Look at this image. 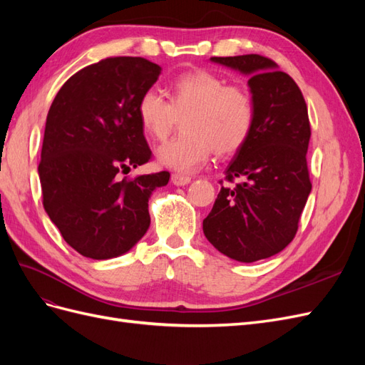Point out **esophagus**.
Wrapping results in <instances>:
<instances>
[{"instance_id": "esophagus-1", "label": "esophagus", "mask_w": 365, "mask_h": 365, "mask_svg": "<svg viewBox=\"0 0 365 365\" xmlns=\"http://www.w3.org/2000/svg\"><path fill=\"white\" fill-rule=\"evenodd\" d=\"M192 181V178L190 176H185V175H181V173H173L172 175V182L175 184V185H187Z\"/></svg>"}]
</instances>
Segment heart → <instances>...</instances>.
<instances>
[{"label": "heart", "instance_id": "obj_1", "mask_svg": "<svg viewBox=\"0 0 365 365\" xmlns=\"http://www.w3.org/2000/svg\"><path fill=\"white\" fill-rule=\"evenodd\" d=\"M170 102L155 90L141 94L137 115L145 134L163 141L181 117L182 132L157 150V160L172 170L192 173L215 152L231 155L248 141L256 103L244 86L225 77L196 70L176 77L169 88Z\"/></svg>", "mask_w": 365, "mask_h": 365}]
</instances>
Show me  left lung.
<instances>
[{
	"label": "left lung",
	"instance_id": "obj_1",
	"mask_svg": "<svg viewBox=\"0 0 365 365\" xmlns=\"http://www.w3.org/2000/svg\"><path fill=\"white\" fill-rule=\"evenodd\" d=\"M210 61L250 76L256 121L225 170L228 182H244L220 187L202 230L227 257L251 263L284 250L298 230L312 189L306 161L307 106L292 77L268 58L244 54Z\"/></svg>",
	"mask_w": 365,
	"mask_h": 365
}]
</instances>
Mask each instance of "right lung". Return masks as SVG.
<instances>
[{
    "instance_id": "right-lung-1",
    "label": "right lung",
    "mask_w": 365,
    "mask_h": 365,
    "mask_svg": "<svg viewBox=\"0 0 365 365\" xmlns=\"http://www.w3.org/2000/svg\"><path fill=\"white\" fill-rule=\"evenodd\" d=\"M161 67L106 58L73 74L54 97L38 168L42 204L63 240L85 257L128 252L150 225L148 202L169 172L121 178L150 160L137 115Z\"/></svg>"
}]
</instances>
